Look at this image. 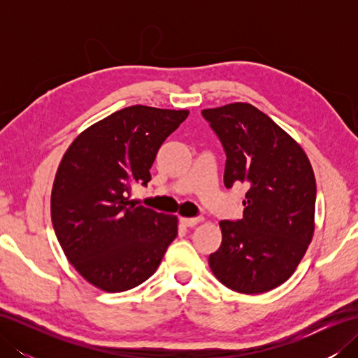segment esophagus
I'll return each mask as SVG.
<instances>
[{
	"label": "esophagus",
	"instance_id": "1",
	"mask_svg": "<svg viewBox=\"0 0 358 358\" xmlns=\"http://www.w3.org/2000/svg\"><path fill=\"white\" fill-rule=\"evenodd\" d=\"M201 217H191V218H186V217H181L180 218V222H181V224H185V226H187V227H192V226H195V224H199L200 222H201Z\"/></svg>",
	"mask_w": 358,
	"mask_h": 358
}]
</instances>
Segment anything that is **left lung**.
I'll use <instances>...</instances> for the list:
<instances>
[{"mask_svg":"<svg viewBox=\"0 0 358 358\" xmlns=\"http://www.w3.org/2000/svg\"><path fill=\"white\" fill-rule=\"evenodd\" d=\"M201 115L224 149V186H248L243 218L220 222L223 240L209 266L235 292H268L292 275L313 240L314 171L299 144L252 104Z\"/></svg>","mask_w":358,"mask_h":358,"instance_id":"8db88e82","label":"left lung"}]
</instances>
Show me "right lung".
<instances>
[{
    "label": "right lung",
    "instance_id": "obj_1",
    "mask_svg": "<svg viewBox=\"0 0 358 358\" xmlns=\"http://www.w3.org/2000/svg\"><path fill=\"white\" fill-rule=\"evenodd\" d=\"M189 110L129 106L80 134L53 181L50 215L67 260L89 283L123 292L146 281L177 237V217L135 206L164 140Z\"/></svg>",
    "mask_w": 358,
    "mask_h": 358
}]
</instances>
